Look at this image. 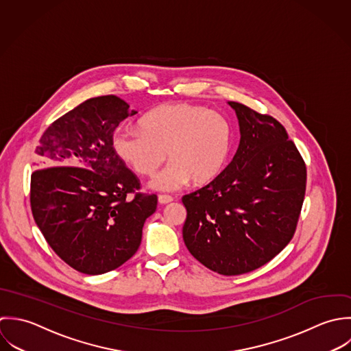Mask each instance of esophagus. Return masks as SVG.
<instances>
[{
    "label": "esophagus",
    "mask_w": 351,
    "mask_h": 351,
    "mask_svg": "<svg viewBox=\"0 0 351 351\" xmlns=\"http://www.w3.org/2000/svg\"><path fill=\"white\" fill-rule=\"evenodd\" d=\"M173 201V198L171 195H158V202L161 205H167V204H171Z\"/></svg>",
    "instance_id": "obj_1"
}]
</instances>
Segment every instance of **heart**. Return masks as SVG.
<instances>
[{"label": "heart", "instance_id": "obj_1", "mask_svg": "<svg viewBox=\"0 0 351 351\" xmlns=\"http://www.w3.org/2000/svg\"><path fill=\"white\" fill-rule=\"evenodd\" d=\"M141 132L119 129L112 137L117 156L141 176H154L160 191H173L191 182L209 184L223 171L230 149L232 128L218 112L189 103L161 104L140 119Z\"/></svg>", "mask_w": 351, "mask_h": 351}]
</instances>
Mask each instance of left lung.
I'll return each instance as SVG.
<instances>
[{
	"instance_id": "1",
	"label": "left lung",
	"mask_w": 351,
	"mask_h": 351,
	"mask_svg": "<svg viewBox=\"0 0 351 351\" xmlns=\"http://www.w3.org/2000/svg\"><path fill=\"white\" fill-rule=\"evenodd\" d=\"M228 104L239 119L240 143L217 179L182 198L187 210L183 240L208 269L240 276L270 262L291 240L306 167L277 119Z\"/></svg>"
}]
</instances>
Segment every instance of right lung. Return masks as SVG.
I'll list each match as a JSON object with an SVG mask.
<instances>
[{
    "label": "right lung",
    "mask_w": 351,
    "mask_h": 351,
    "mask_svg": "<svg viewBox=\"0 0 351 351\" xmlns=\"http://www.w3.org/2000/svg\"><path fill=\"white\" fill-rule=\"evenodd\" d=\"M118 96L92 97L43 133L31 175V210L53 251L74 270L99 276L138 250L157 195L117 156L115 129L137 111Z\"/></svg>",
    "instance_id": "add662e5"
}]
</instances>
